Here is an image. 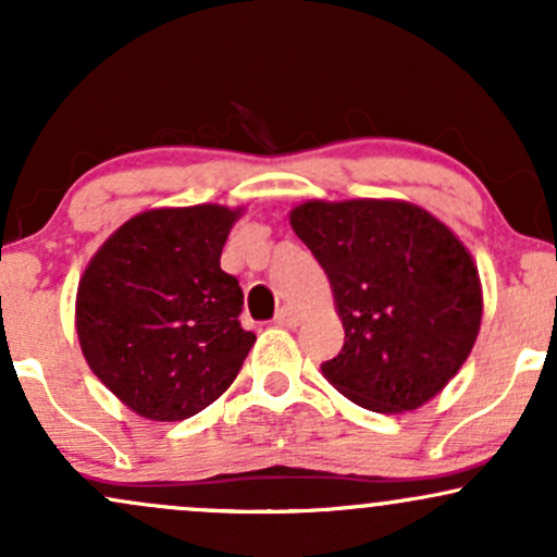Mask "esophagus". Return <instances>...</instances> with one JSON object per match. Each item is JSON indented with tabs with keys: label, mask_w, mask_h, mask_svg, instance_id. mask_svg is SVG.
Segmentation results:
<instances>
[{
	"label": "esophagus",
	"mask_w": 557,
	"mask_h": 557,
	"mask_svg": "<svg viewBox=\"0 0 557 557\" xmlns=\"http://www.w3.org/2000/svg\"><path fill=\"white\" fill-rule=\"evenodd\" d=\"M300 319H304V314H300L298 309H293V306H283V309L274 314V324H280V327H298Z\"/></svg>",
	"instance_id": "obj_1"
}]
</instances>
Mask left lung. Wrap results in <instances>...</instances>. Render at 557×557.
<instances>
[{
    "mask_svg": "<svg viewBox=\"0 0 557 557\" xmlns=\"http://www.w3.org/2000/svg\"><path fill=\"white\" fill-rule=\"evenodd\" d=\"M290 225L327 272L345 343L324 380L356 406L403 413L456 376L482 324L471 253L408 201H306Z\"/></svg>",
    "mask_w": 557,
    "mask_h": 557,
    "instance_id": "obj_1",
    "label": "left lung"
}]
</instances>
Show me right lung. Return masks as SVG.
<instances>
[{
  "instance_id": "obj_1",
  "label": "right lung",
  "mask_w": 557,
  "mask_h": 557,
  "mask_svg": "<svg viewBox=\"0 0 557 557\" xmlns=\"http://www.w3.org/2000/svg\"><path fill=\"white\" fill-rule=\"evenodd\" d=\"M240 209H149L114 230L83 272L75 330L91 372L138 417L183 421L220 398L257 335L220 257Z\"/></svg>"
}]
</instances>
